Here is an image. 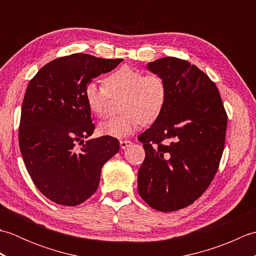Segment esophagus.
<instances>
[{
    "label": "esophagus",
    "instance_id": "esophagus-1",
    "mask_svg": "<svg viewBox=\"0 0 256 256\" xmlns=\"http://www.w3.org/2000/svg\"><path fill=\"white\" fill-rule=\"evenodd\" d=\"M130 145H132V142H131V140H121V142H120V146H121L122 150L128 148Z\"/></svg>",
    "mask_w": 256,
    "mask_h": 256
}]
</instances>
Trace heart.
Masks as SVG:
<instances>
[{"label":"heart","instance_id":"b5f03b06","mask_svg":"<svg viewBox=\"0 0 256 256\" xmlns=\"http://www.w3.org/2000/svg\"><path fill=\"white\" fill-rule=\"evenodd\" d=\"M121 96L120 110L123 113L100 123L102 135L121 138L132 134L142 123L153 124L166 106L168 86L158 74L144 76L138 69L123 66L106 76L104 86L90 81L84 89L89 110L100 118L106 116L111 98Z\"/></svg>","mask_w":256,"mask_h":256}]
</instances>
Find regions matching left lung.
Instances as JSON below:
<instances>
[{
    "mask_svg": "<svg viewBox=\"0 0 256 256\" xmlns=\"http://www.w3.org/2000/svg\"><path fill=\"white\" fill-rule=\"evenodd\" d=\"M148 69L165 78L168 98L158 120L138 136L145 160L138 189L150 208L172 212L194 202L216 176L228 116L216 84L194 64L165 57Z\"/></svg>",
    "mask_w": 256,
    "mask_h": 256,
    "instance_id": "left-lung-1",
    "label": "left lung"
}]
</instances>
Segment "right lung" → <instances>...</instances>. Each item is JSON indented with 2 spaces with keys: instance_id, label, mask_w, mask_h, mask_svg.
Listing matches in <instances>:
<instances>
[{
  "instance_id": "1",
  "label": "right lung",
  "mask_w": 256,
  "mask_h": 256,
  "mask_svg": "<svg viewBox=\"0 0 256 256\" xmlns=\"http://www.w3.org/2000/svg\"><path fill=\"white\" fill-rule=\"evenodd\" d=\"M121 62L72 54L45 64L27 86L20 150L32 182L54 202L72 206L91 197L102 166L120 150L118 140L111 136L84 142L94 131L84 89ZM77 144L83 145L80 150Z\"/></svg>"
}]
</instances>
